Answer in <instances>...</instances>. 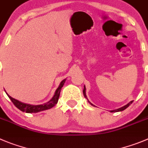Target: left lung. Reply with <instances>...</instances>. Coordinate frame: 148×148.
<instances>
[{
    "instance_id": "left-lung-1",
    "label": "left lung",
    "mask_w": 148,
    "mask_h": 148,
    "mask_svg": "<svg viewBox=\"0 0 148 148\" xmlns=\"http://www.w3.org/2000/svg\"><path fill=\"white\" fill-rule=\"evenodd\" d=\"M85 90H86V88H85V86H84V90H83V94H84V96H85V98H86L87 99V96H86V93H85ZM88 101L90 103L91 105H93V104H92V103H90V102L89 101H88ZM132 102H133V101H132L131 102H129V103H128V104H126V105H125L124 106V107H121V108H119V109H118V110H112L111 111V112H121V111H123V110H125V109L127 108V107H128V106L130 105L131 103H132Z\"/></svg>"
}]
</instances>
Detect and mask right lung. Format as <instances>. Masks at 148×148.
Returning a JSON list of instances; mask_svg holds the SVG:
<instances>
[{"label": "right lung", "mask_w": 148, "mask_h": 148, "mask_svg": "<svg viewBox=\"0 0 148 148\" xmlns=\"http://www.w3.org/2000/svg\"><path fill=\"white\" fill-rule=\"evenodd\" d=\"M65 81H66V79H63V80L60 82V85H59L58 89L56 90V91H55V95H54L52 99H51L49 101H48L47 103H44V104H40V105H31V104H27V103H23V102H20L18 100H16V99H13V98L11 97L9 95H8L7 93H6V94H7V96H9V99H11L12 103L14 104L15 107H16V108L19 109L20 110H21V111L25 112H27V113L38 112H41V111H44V110L51 109L58 103L59 96H60V90H61L62 87H63V85H64Z\"/></svg>", "instance_id": "obj_1"}]
</instances>
